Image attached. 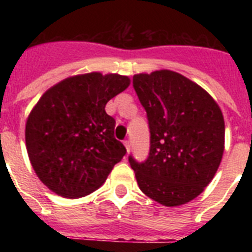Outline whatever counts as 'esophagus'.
<instances>
[{"label": "esophagus", "mask_w": 252, "mask_h": 252, "mask_svg": "<svg viewBox=\"0 0 252 252\" xmlns=\"http://www.w3.org/2000/svg\"><path fill=\"white\" fill-rule=\"evenodd\" d=\"M124 145H125V148H126V150H127V153H128V151H130V149H131V142H130V140H125V141H124Z\"/></svg>", "instance_id": "1"}]
</instances>
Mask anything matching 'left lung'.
<instances>
[{"mask_svg": "<svg viewBox=\"0 0 252 252\" xmlns=\"http://www.w3.org/2000/svg\"><path fill=\"white\" fill-rule=\"evenodd\" d=\"M150 128L145 161L128 157L142 193L166 207L186 204L213 179L224 149V121L215 99L179 73L132 78Z\"/></svg>", "mask_w": 252, "mask_h": 252, "instance_id": "obj_1", "label": "left lung"}]
</instances>
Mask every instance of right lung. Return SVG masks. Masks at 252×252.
<instances>
[{
    "instance_id": "obj_1",
    "label": "right lung",
    "mask_w": 252,
    "mask_h": 252,
    "mask_svg": "<svg viewBox=\"0 0 252 252\" xmlns=\"http://www.w3.org/2000/svg\"><path fill=\"white\" fill-rule=\"evenodd\" d=\"M130 86L120 74L87 73L49 88L26 121L29 159L39 179L65 198L98 189L126 148L115 139L107 102Z\"/></svg>"
}]
</instances>
